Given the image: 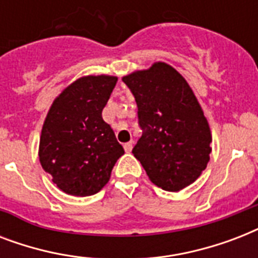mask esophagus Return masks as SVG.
<instances>
[{
  "label": "esophagus",
  "instance_id": "esophagus-1",
  "mask_svg": "<svg viewBox=\"0 0 258 258\" xmlns=\"http://www.w3.org/2000/svg\"><path fill=\"white\" fill-rule=\"evenodd\" d=\"M133 146H134V142H128V143H124V150H125V153H131V150H133Z\"/></svg>",
  "mask_w": 258,
  "mask_h": 258
}]
</instances>
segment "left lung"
<instances>
[{
    "instance_id": "1",
    "label": "left lung",
    "mask_w": 258,
    "mask_h": 258,
    "mask_svg": "<svg viewBox=\"0 0 258 258\" xmlns=\"http://www.w3.org/2000/svg\"><path fill=\"white\" fill-rule=\"evenodd\" d=\"M121 80L135 96L143 131L134 157L158 187H187L206 169L212 153V131L192 89L175 68L162 61Z\"/></svg>"
}]
</instances>
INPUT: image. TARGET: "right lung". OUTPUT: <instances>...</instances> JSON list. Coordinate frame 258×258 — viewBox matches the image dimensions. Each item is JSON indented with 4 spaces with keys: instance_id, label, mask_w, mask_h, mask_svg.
Listing matches in <instances>:
<instances>
[{
    "instance_id": "1",
    "label": "right lung",
    "mask_w": 258,
    "mask_h": 258,
    "mask_svg": "<svg viewBox=\"0 0 258 258\" xmlns=\"http://www.w3.org/2000/svg\"><path fill=\"white\" fill-rule=\"evenodd\" d=\"M116 76L89 75L64 88L50 105L42 124L38 158L61 191L93 196L108 183L124 150L101 111Z\"/></svg>"
}]
</instances>
